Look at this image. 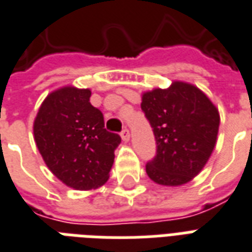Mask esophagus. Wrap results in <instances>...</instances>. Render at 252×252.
Instances as JSON below:
<instances>
[{
    "mask_svg": "<svg viewBox=\"0 0 252 252\" xmlns=\"http://www.w3.org/2000/svg\"><path fill=\"white\" fill-rule=\"evenodd\" d=\"M121 138H122L125 142H127L128 139H130V131H128V128H124V130L121 131Z\"/></svg>",
    "mask_w": 252,
    "mask_h": 252,
    "instance_id": "34e87169",
    "label": "esophagus"
}]
</instances>
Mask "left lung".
Listing matches in <instances>:
<instances>
[{"mask_svg": "<svg viewBox=\"0 0 252 252\" xmlns=\"http://www.w3.org/2000/svg\"><path fill=\"white\" fill-rule=\"evenodd\" d=\"M141 109L157 142V154L146 163L149 178L163 186L190 182L215 147L218 109L202 90L181 81L145 93Z\"/></svg>", "mask_w": 252, "mask_h": 252, "instance_id": "8db88e82", "label": "left lung"}]
</instances>
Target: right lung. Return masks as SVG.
<instances>
[{
	"mask_svg": "<svg viewBox=\"0 0 252 252\" xmlns=\"http://www.w3.org/2000/svg\"><path fill=\"white\" fill-rule=\"evenodd\" d=\"M89 89L65 86L50 93L34 119V141L49 170L66 186L92 190L105 185L121 143L105 128Z\"/></svg>",
	"mask_w": 252,
	"mask_h": 252,
	"instance_id": "1",
	"label": "right lung"
}]
</instances>
